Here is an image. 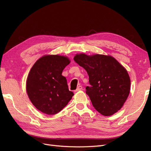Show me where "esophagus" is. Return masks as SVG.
<instances>
[{
  "mask_svg": "<svg viewBox=\"0 0 151 151\" xmlns=\"http://www.w3.org/2000/svg\"><path fill=\"white\" fill-rule=\"evenodd\" d=\"M81 89H83V86H79L77 87V88L76 90H75V91H74V92L76 93V92H77V91H81Z\"/></svg>",
  "mask_w": 151,
  "mask_h": 151,
  "instance_id": "34e87169",
  "label": "esophagus"
}]
</instances>
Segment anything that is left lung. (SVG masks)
<instances>
[{"instance_id":"8db88e82","label":"left lung","mask_w":151,"mask_h":151,"mask_svg":"<svg viewBox=\"0 0 151 151\" xmlns=\"http://www.w3.org/2000/svg\"><path fill=\"white\" fill-rule=\"evenodd\" d=\"M74 61L89 76L86 88L93 106L104 116L120 110L129 96L130 79L125 68L111 56L77 54Z\"/></svg>"}]
</instances>
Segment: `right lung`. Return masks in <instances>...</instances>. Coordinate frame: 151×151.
Here are the masks:
<instances>
[{"mask_svg": "<svg viewBox=\"0 0 151 151\" xmlns=\"http://www.w3.org/2000/svg\"><path fill=\"white\" fill-rule=\"evenodd\" d=\"M70 63L67 57L45 55L32 67L27 78L26 91L31 103L47 115L60 112L74 93L68 90L67 79L62 73Z\"/></svg>", "mask_w": 151, "mask_h": 151, "instance_id": "1", "label": "right lung"}]
</instances>
